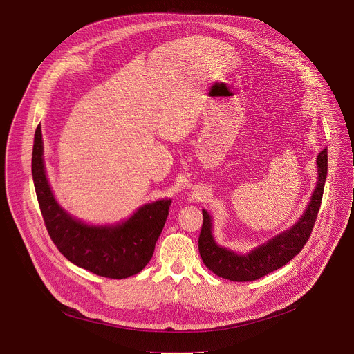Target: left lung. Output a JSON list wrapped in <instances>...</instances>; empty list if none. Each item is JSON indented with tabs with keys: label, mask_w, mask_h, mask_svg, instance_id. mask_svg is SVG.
Returning a JSON list of instances; mask_svg holds the SVG:
<instances>
[{
	"label": "left lung",
	"mask_w": 354,
	"mask_h": 354,
	"mask_svg": "<svg viewBox=\"0 0 354 354\" xmlns=\"http://www.w3.org/2000/svg\"><path fill=\"white\" fill-rule=\"evenodd\" d=\"M317 169V186L311 194L308 206L298 221L246 254H238L218 245L213 235V217L206 209L201 210L203 225L198 236V252L203 263L214 274L232 281L258 280L288 263L304 248L314 228L328 174V148H324L318 154Z\"/></svg>",
	"instance_id": "8db88e82"
}]
</instances>
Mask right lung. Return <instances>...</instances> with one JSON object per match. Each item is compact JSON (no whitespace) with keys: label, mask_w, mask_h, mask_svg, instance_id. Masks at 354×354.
I'll return each instance as SVG.
<instances>
[{"label":"right lung","mask_w":354,"mask_h":354,"mask_svg":"<svg viewBox=\"0 0 354 354\" xmlns=\"http://www.w3.org/2000/svg\"><path fill=\"white\" fill-rule=\"evenodd\" d=\"M32 176L48 235L71 263L102 277L126 279L140 273L153 258L171 198L145 203L129 218L115 224L95 225L71 216L50 187L40 124L33 140Z\"/></svg>","instance_id":"obj_1"}]
</instances>
